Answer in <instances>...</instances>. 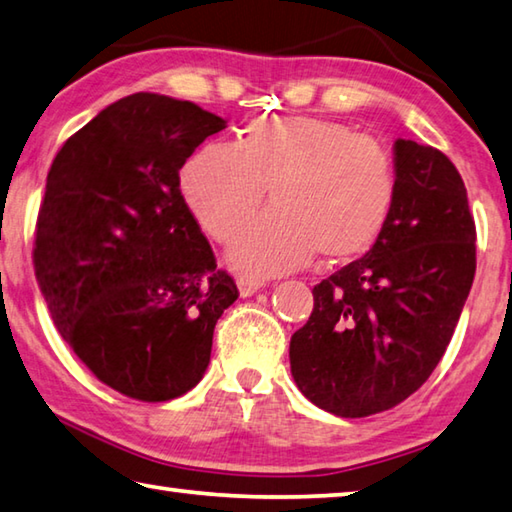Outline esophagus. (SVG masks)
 <instances>
[{
  "instance_id": "34e87169",
  "label": "esophagus",
  "mask_w": 512,
  "mask_h": 512,
  "mask_svg": "<svg viewBox=\"0 0 512 512\" xmlns=\"http://www.w3.org/2000/svg\"><path fill=\"white\" fill-rule=\"evenodd\" d=\"M261 288H265V281L258 279V276H238L240 297H251V294H256Z\"/></svg>"
}]
</instances>
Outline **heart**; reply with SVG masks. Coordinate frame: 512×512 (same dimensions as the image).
<instances>
[{
  "label": "heart",
  "instance_id": "1",
  "mask_svg": "<svg viewBox=\"0 0 512 512\" xmlns=\"http://www.w3.org/2000/svg\"><path fill=\"white\" fill-rule=\"evenodd\" d=\"M202 229L227 242L257 212L267 187L275 209L229 247L242 272L281 274L369 249L396 202L391 152L351 125L310 116H263L236 143L211 141L179 173Z\"/></svg>",
  "mask_w": 512,
  "mask_h": 512
}]
</instances>
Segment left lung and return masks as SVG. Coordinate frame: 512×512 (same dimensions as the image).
Masks as SVG:
<instances>
[{"mask_svg": "<svg viewBox=\"0 0 512 512\" xmlns=\"http://www.w3.org/2000/svg\"><path fill=\"white\" fill-rule=\"evenodd\" d=\"M398 191L378 240L315 285L292 335V378L319 409L364 418L423 387L459 324L477 270V229L459 170L398 139Z\"/></svg>", "mask_w": 512, "mask_h": 512, "instance_id": "8db88e82", "label": "left lung"}]
</instances>
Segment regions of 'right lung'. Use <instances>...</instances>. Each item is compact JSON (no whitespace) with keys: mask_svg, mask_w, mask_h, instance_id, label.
Wrapping results in <instances>:
<instances>
[{"mask_svg":"<svg viewBox=\"0 0 512 512\" xmlns=\"http://www.w3.org/2000/svg\"><path fill=\"white\" fill-rule=\"evenodd\" d=\"M224 119L139 92L65 141L35 224V279L51 319L98 380L164 402L191 391L236 281L179 191V168Z\"/></svg>","mask_w":512,"mask_h":512,"instance_id":"1","label":"right lung"}]
</instances>
